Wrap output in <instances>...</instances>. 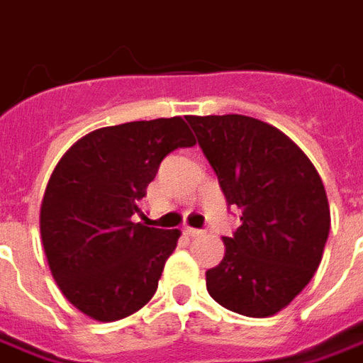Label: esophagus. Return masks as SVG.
Here are the masks:
<instances>
[{
    "instance_id": "34e87169",
    "label": "esophagus",
    "mask_w": 363,
    "mask_h": 363,
    "mask_svg": "<svg viewBox=\"0 0 363 363\" xmlns=\"http://www.w3.org/2000/svg\"><path fill=\"white\" fill-rule=\"evenodd\" d=\"M184 234H186V236H191V238H196V236H202L203 230H200V228H189V226H186V228H184Z\"/></svg>"
}]
</instances>
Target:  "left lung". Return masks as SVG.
Here are the masks:
<instances>
[{
    "mask_svg": "<svg viewBox=\"0 0 363 363\" xmlns=\"http://www.w3.org/2000/svg\"><path fill=\"white\" fill-rule=\"evenodd\" d=\"M240 226L206 271L212 299L234 313H279L311 281L329 236V203L309 157L285 133L244 115L188 117Z\"/></svg>",
    "mask_w": 363,
    "mask_h": 363,
    "instance_id": "1",
    "label": "left lung"
}]
</instances>
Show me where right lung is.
I'll return each mask as SVG.
<instances>
[{"label": "right lung", "mask_w": 363, "mask_h": 363, "mask_svg": "<svg viewBox=\"0 0 363 363\" xmlns=\"http://www.w3.org/2000/svg\"><path fill=\"white\" fill-rule=\"evenodd\" d=\"M196 145L182 117L89 133L52 172L40 210L50 271L66 299L96 321L139 311L157 291L179 230L133 222L167 153Z\"/></svg>", "instance_id": "right-lung-1"}]
</instances>
